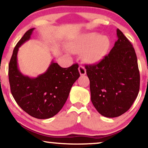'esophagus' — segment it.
I'll return each mask as SVG.
<instances>
[{
	"label": "esophagus",
	"mask_w": 148,
	"mask_h": 148,
	"mask_svg": "<svg viewBox=\"0 0 148 148\" xmlns=\"http://www.w3.org/2000/svg\"><path fill=\"white\" fill-rule=\"evenodd\" d=\"M78 71L79 72V74H80L81 76L86 75V70L85 69V68H84L83 66H79L78 68Z\"/></svg>",
	"instance_id": "34e87169"
}]
</instances>
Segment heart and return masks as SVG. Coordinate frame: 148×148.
Masks as SVG:
<instances>
[{
  "mask_svg": "<svg viewBox=\"0 0 148 148\" xmlns=\"http://www.w3.org/2000/svg\"><path fill=\"white\" fill-rule=\"evenodd\" d=\"M111 47L109 37L97 33L82 35L69 45V49L73 53H81L82 59L88 64H96L103 59Z\"/></svg>",
  "mask_w": 148,
  "mask_h": 148,
  "instance_id": "1",
  "label": "heart"
}]
</instances>
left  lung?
Wrapping results in <instances>:
<instances>
[{"label": "left lung", "instance_id": "1", "mask_svg": "<svg viewBox=\"0 0 148 148\" xmlns=\"http://www.w3.org/2000/svg\"><path fill=\"white\" fill-rule=\"evenodd\" d=\"M109 55L99 63L86 65L91 100L101 115L114 118L132 106L140 90V72L135 50L120 29Z\"/></svg>", "mask_w": 148, "mask_h": 148}]
</instances>
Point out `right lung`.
<instances>
[{"mask_svg": "<svg viewBox=\"0 0 148 148\" xmlns=\"http://www.w3.org/2000/svg\"><path fill=\"white\" fill-rule=\"evenodd\" d=\"M34 29L25 32L14 49L8 66L9 82L12 94L23 111L36 119H47L64 106L72 85L79 77L78 65L62 68L52 60L46 71L36 78L23 75L18 68V50L29 40Z\"/></svg>", "mask_w": 148, "mask_h": 148, "instance_id": "right-lung-1", "label": "right lung"}]
</instances>
